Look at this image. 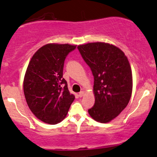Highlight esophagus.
<instances>
[{
  "label": "esophagus",
  "instance_id": "1",
  "mask_svg": "<svg viewBox=\"0 0 157 157\" xmlns=\"http://www.w3.org/2000/svg\"><path fill=\"white\" fill-rule=\"evenodd\" d=\"M84 91H81L80 93H78V96L80 97V98H82V97L84 96Z\"/></svg>",
  "mask_w": 157,
  "mask_h": 157
}]
</instances>
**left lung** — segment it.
Wrapping results in <instances>:
<instances>
[{
  "mask_svg": "<svg viewBox=\"0 0 157 157\" xmlns=\"http://www.w3.org/2000/svg\"><path fill=\"white\" fill-rule=\"evenodd\" d=\"M78 49L94 76L95 101L88 112L98 122H109L126 107L132 95L128 59L118 48L105 42L78 45Z\"/></svg>",
  "mask_w": 157,
  "mask_h": 157,
  "instance_id": "left-lung-1",
  "label": "left lung"
}]
</instances>
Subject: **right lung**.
I'll use <instances>...</instances> for the list:
<instances>
[{
  "mask_svg": "<svg viewBox=\"0 0 157 157\" xmlns=\"http://www.w3.org/2000/svg\"><path fill=\"white\" fill-rule=\"evenodd\" d=\"M75 45L47 44L34 53L23 82L25 100L31 111L48 124H56L67 115L75 96L63 78L64 60Z\"/></svg>",
  "mask_w": 157,
  "mask_h": 157,
  "instance_id": "right-lung-1",
  "label": "right lung"
}]
</instances>
